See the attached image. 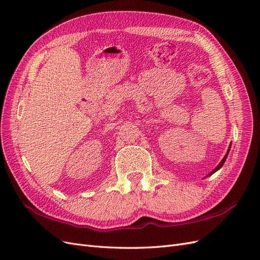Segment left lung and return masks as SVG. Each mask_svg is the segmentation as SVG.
Wrapping results in <instances>:
<instances>
[{
	"mask_svg": "<svg viewBox=\"0 0 260 260\" xmlns=\"http://www.w3.org/2000/svg\"><path fill=\"white\" fill-rule=\"evenodd\" d=\"M231 145H232V144H230V146H229V149H228V151H226L225 155H224V157H223V159L221 160V162L219 163V165H218L216 168H214V169L212 170V171H211V172H210L208 175H207V176H210V175H212L213 173H216V172L218 171V170H220V169L222 168V166L224 165V162H225V160H226V158H228V154H229V152H230V148H231Z\"/></svg>",
	"mask_w": 260,
	"mask_h": 260,
	"instance_id": "8db88e82",
	"label": "left lung"
}]
</instances>
